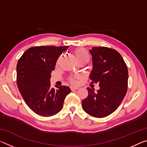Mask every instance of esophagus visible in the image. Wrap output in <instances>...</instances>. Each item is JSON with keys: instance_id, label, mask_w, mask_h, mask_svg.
<instances>
[{"instance_id": "obj_1", "label": "esophagus", "mask_w": 147, "mask_h": 147, "mask_svg": "<svg viewBox=\"0 0 147 147\" xmlns=\"http://www.w3.org/2000/svg\"><path fill=\"white\" fill-rule=\"evenodd\" d=\"M78 89V87H71V89L72 91H74V90H77V89Z\"/></svg>"}]
</instances>
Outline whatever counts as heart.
I'll return each instance as SVG.
<instances>
[{"instance_id":"heart-1","label":"heart","mask_w":147,"mask_h":147,"mask_svg":"<svg viewBox=\"0 0 147 147\" xmlns=\"http://www.w3.org/2000/svg\"><path fill=\"white\" fill-rule=\"evenodd\" d=\"M74 54H75V56L76 57L77 59H78V61L82 60V59H89L88 54L84 49L80 48V49H76L75 52H74ZM77 78H78V77L77 76L71 77V78H69V82L73 84H76L77 83V81H76Z\"/></svg>"}]
</instances>
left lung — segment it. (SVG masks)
<instances>
[{
	"instance_id": "left-lung-1",
	"label": "left lung",
	"mask_w": 147,
	"mask_h": 147,
	"mask_svg": "<svg viewBox=\"0 0 147 147\" xmlns=\"http://www.w3.org/2000/svg\"><path fill=\"white\" fill-rule=\"evenodd\" d=\"M90 53L93 71L89 76L92 83H98L100 89L88 88V96L82 102L84 110L89 115L102 118L114 112L123 101L128 89L127 65L116 50L105 47H94Z\"/></svg>"
}]
</instances>
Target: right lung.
Returning a JSON list of instances; mask_svg holds the SVG:
<instances>
[{"instance_id": "right-lung-1", "label": "right lung", "mask_w": 147, "mask_h": 147, "mask_svg": "<svg viewBox=\"0 0 147 147\" xmlns=\"http://www.w3.org/2000/svg\"><path fill=\"white\" fill-rule=\"evenodd\" d=\"M68 47H30L17 62V87L27 106L39 115L51 117L58 113L66 96L71 91L65 86L52 88L50 82L57 60Z\"/></svg>"}]
</instances>
